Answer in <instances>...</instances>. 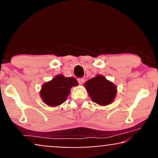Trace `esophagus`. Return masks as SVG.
<instances>
[{
    "instance_id": "34e87169",
    "label": "esophagus",
    "mask_w": 158,
    "mask_h": 158,
    "mask_svg": "<svg viewBox=\"0 0 158 158\" xmlns=\"http://www.w3.org/2000/svg\"><path fill=\"white\" fill-rule=\"evenodd\" d=\"M77 81H78L79 84L82 85L83 82H84V78H83V77H81V78H78L77 79Z\"/></svg>"
}]
</instances>
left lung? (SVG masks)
<instances>
[{
    "mask_svg": "<svg viewBox=\"0 0 158 158\" xmlns=\"http://www.w3.org/2000/svg\"><path fill=\"white\" fill-rule=\"evenodd\" d=\"M87 92L94 103L100 106L112 103L117 94L116 86L106 79L104 76L98 75L84 83Z\"/></svg>",
    "mask_w": 158,
    "mask_h": 158,
    "instance_id": "1",
    "label": "left lung"
}]
</instances>
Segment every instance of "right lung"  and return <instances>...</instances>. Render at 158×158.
I'll return each instance as SVG.
<instances>
[{
	"mask_svg": "<svg viewBox=\"0 0 158 158\" xmlns=\"http://www.w3.org/2000/svg\"><path fill=\"white\" fill-rule=\"evenodd\" d=\"M77 80L74 77H66L57 75L52 80L42 86L40 95L46 105L54 107L66 101L72 86H77Z\"/></svg>",
	"mask_w": 158,
	"mask_h": 158,
	"instance_id": "add662e5",
	"label": "right lung"
}]
</instances>
